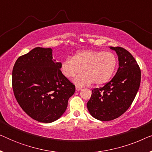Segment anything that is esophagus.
Segmentation results:
<instances>
[{
  "instance_id": "34e87169",
  "label": "esophagus",
  "mask_w": 152,
  "mask_h": 152,
  "mask_svg": "<svg viewBox=\"0 0 152 152\" xmlns=\"http://www.w3.org/2000/svg\"><path fill=\"white\" fill-rule=\"evenodd\" d=\"M82 88V87L76 86V90H77V91H80Z\"/></svg>"
}]
</instances>
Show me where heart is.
Wrapping results in <instances>:
<instances>
[{
	"label": "heart",
	"instance_id": "1",
	"mask_svg": "<svg viewBox=\"0 0 152 152\" xmlns=\"http://www.w3.org/2000/svg\"><path fill=\"white\" fill-rule=\"evenodd\" d=\"M118 59L115 54L88 50L77 52L72 58L67 57L61 62V71L66 77H77L74 83L82 86L93 82L95 85H102L109 82L113 77L117 67Z\"/></svg>",
	"mask_w": 152,
	"mask_h": 152
}]
</instances>
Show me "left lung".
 Returning <instances> with one entry per match:
<instances>
[{
  "mask_svg": "<svg viewBox=\"0 0 152 152\" xmlns=\"http://www.w3.org/2000/svg\"><path fill=\"white\" fill-rule=\"evenodd\" d=\"M110 48L118 56V71L103 87L93 89L87 102L91 115L101 121H109L122 115L132 105L140 84V67L132 54L122 47Z\"/></svg>",
  "mask_w": 152,
  "mask_h": 152,
  "instance_id": "left-lung-1",
  "label": "left lung"
}]
</instances>
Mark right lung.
Segmentation results:
<instances>
[{"label": "right lung", "mask_w": 152, "mask_h": 152, "mask_svg": "<svg viewBox=\"0 0 152 152\" xmlns=\"http://www.w3.org/2000/svg\"><path fill=\"white\" fill-rule=\"evenodd\" d=\"M53 50L37 47L19 57L12 70V88L18 104L38 122L50 123L61 117L75 86L61 71Z\"/></svg>", "instance_id": "right-lung-1"}]
</instances>
